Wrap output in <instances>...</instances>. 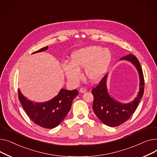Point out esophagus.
Instances as JSON below:
<instances>
[{"label":"esophagus","instance_id":"esophagus-1","mask_svg":"<svg viewBox=\"0 0 157 157\" xmlns=\"http://www.w3.org/2000/svg\"><path fill=\"white\" fill-rule=\"evenodd\" d=\"M86 91H87V89L86 88H84V87H82L80 89V92L81 93H86Z\"/></svg>","mask_w":157,"mask_h":157}]
</instances>
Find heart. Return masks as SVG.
Masks as SVG:
<instances>
[{
    "label": "heart",
    "instance_id": "obj_1",
    "mask_svg": "<svg viewBox=\"0 0 157 157\" xmlns=\"http://www.w3.org/2000/svg\"><path fill=\"white\" fill-rule=\"evenodd\" d=\"M112 60V54L109 49L90 45L73 52L70 63H64L62 68L70 82L76 84L82 79V68H85L86 75L90 80L96 82L106 74Z\"/></svg>",
    "mask_w": 157,
    "mask_h": 157
}]
</instances>
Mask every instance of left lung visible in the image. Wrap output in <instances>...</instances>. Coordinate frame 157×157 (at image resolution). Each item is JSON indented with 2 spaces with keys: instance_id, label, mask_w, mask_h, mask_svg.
I'll use <instances>...</instances> for the list:
<instances>
[{
  "instance_id": "1",
  "label": "left lung",
  "mask_w": 157,
  "mask_h": 157,
  "mask_svg": "<svg viewBox=\"0 0 157 157\" xmlns=\"http://www.w3.org/2000/svg\"><path fill=\"white\" fill-rule=\"evenodd\" d=\"M121 60L132 63L139 73L140 91L137 97L128 103H122L112 98L108 93L106 87L108 74L103 77L96 87L92 89V93L94 96L93 105L94 112L101 122L110 127L118 126L128 120L136 111L144 93L143 73L137 58L130 54L121 58Z\"/></svg>"
}]
</instances>
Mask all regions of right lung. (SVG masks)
<instances>
[{"mask_svg": "<svg viewBox=\"0 0 157 157\" xmlns=\"http://www.w3.org/2000/svg\"><path fill=\"white\" fill-rule=\"evenodd\" d=\"M48 46L32 54L44 51ZM77 89L68 90L61 89L58 94L52 99L44 103H35L27 99L18 89V98L25 112L35 124L45 128L57 127L70 110L72 101L77 95Z\"/></svg>", "mask_w": 157, "mask_h": 157, "instance_id": "obj_1", "label": "right lung"}]
</instances>
